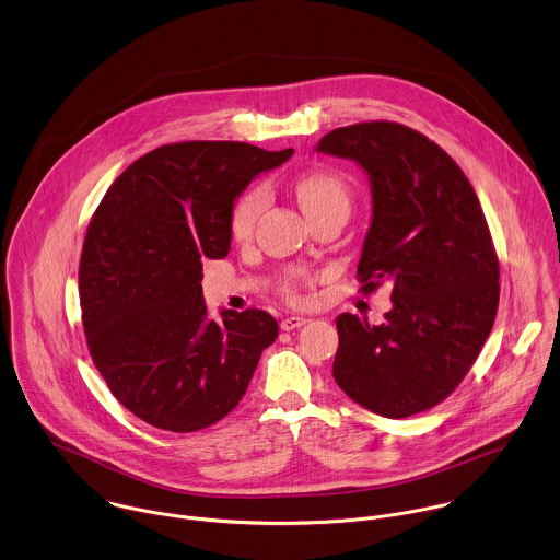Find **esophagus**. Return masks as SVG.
<instances>
[{"label": "esophagus", "mask_w": 560, "mask_h": 560, "mask_svg": "<svg viewBox=\"0 0 560 560\" xmlns=\"http://www.w3.org/2000/svg\"><path fill=\"white\" fill-rule=\"evenodd\" d=\"M303 325H307V318H303V316H288L281 320L283 331H294V329H301Z\"/></svg>", "instance_id": "1"}]
</instances>
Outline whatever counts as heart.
Listing matches in <instances>:
<instances>
[{"mask_svg": "<svg viewBox=\"0 0 560 560\" xmlns=\"http://www.w3.org/2000/svg\"><path fill=\"white\" fill-rule=\"evenodd\" d=\"M294 192H296V199H299L303 212L310 219H316L323 212H329L336 208L348 210V206H350L348 182L331 171H312V173L301 175L294 184ZM266 203H268V192L261 186L246 190L233 203L231 214H229V231L235 240H246L253 233L255 223L261 217Z\"/></svg>", "mask_w": 560, "mask_h": 560, "instance_id": "heart-1", "label": "heart"}]
</instances>
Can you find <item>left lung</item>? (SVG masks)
I'll list each match as a JSON object with an SVG mask.
<instances>
[{"mask_svg": "<svg viewBox=\"0 0 560 560\" xmlns=\"http://www.w3.org/2000/svg\"><path fill=\"white\" fill-rule=\"evenodd\" d=\"M316 151L354 160L370 179L372 223L357 277L392 283L383 325L337 316L334 378L383 418H409L447 398L491 334L500 268L478 197L446 151L389 120L337 127Z\"/></svg>", "mask_w": 560, "mask_h": 560, "instance_id": "left-lung-1", "label": "left lung"}]
</instances>
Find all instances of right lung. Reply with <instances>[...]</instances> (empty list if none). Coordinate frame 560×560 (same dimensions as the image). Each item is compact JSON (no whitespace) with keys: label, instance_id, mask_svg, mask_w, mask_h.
Returning a JSON list of instances; mask_svg holds the SVG:
<instances>
[{"label":"right lung","instance_id":"right-lung-1","mask_svg":"<svg viewBox=\"0 0 560 560\" xmlns=\"http://www.w3.org/2000/svg\"><path fill=\"white\" fill-rule=\"evenodd\" d=\"M294 151L192 140L127 166L89 224L82 323L114 398L147 424L195 433L242 400L277 320L261 310L208 318L203 261L231 246L229 214L253 177Z\"/></svg>","mask_w":560,"mask_h":560}]
</instances>
